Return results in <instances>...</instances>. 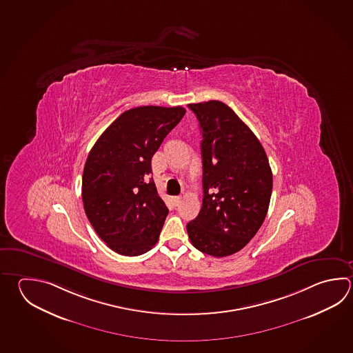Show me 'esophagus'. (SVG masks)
Masks as SVG:
<instances>
[{
	"label": "esophagus",
	"mask_w": 353,
	"mask_h": 353,
	"mask_svg": "<svg viewBox=\"0 0 353 353\" xmlns=\"http://www.w3.org/2000/svg\"><path fill=\"white\" fill-rule=\"evenodd\" d=\"M181 200H182V199H181V196H176V197H173L172 199L173 203H174L176 206H179V205H180Z\"/></svg>",
	"instance_id": "esophagus-1"
}]
</instances>
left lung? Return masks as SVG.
Here are the masks:
<instances>
[{"mask_svg": "<svg viewBox=\"0 0 353 353\" xmlns=\"http://www.w3.org/2000/svg\"><path fill=\"white\" fill-rule=\"evenodd\" d=\"M188 107L202 132L203 200L187 232L201 252L226 257L246 246L266 219L272 171L259 139L226 103Z\"/></svg>", "mask_w": 353, "mask_h": 353, "instance_id": "obj_1", "label": "left lung"}]
</instances>
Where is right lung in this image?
<instances>
[{"mask_svg":"<svg viewBox=\"0 0 353 353\" xmlns=\"http://www.w3.org/2000/svg\"><path fill=\"white\" fill-rule=\"evenodd\" d=\"M183 107L131 108L113 121L88 153L82 176L87 219L122 256H140L159 241L168 208L152 179L151 160L185 116Z\"/></svg>","mask_w":353,"mask_h":353,"instance_id":"obj_1","label":"right lung"}]
</instances>
